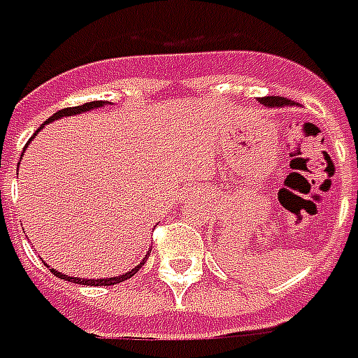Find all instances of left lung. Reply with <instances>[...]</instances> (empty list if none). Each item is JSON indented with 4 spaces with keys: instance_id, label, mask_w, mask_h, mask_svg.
Returning <instances> with one entry per match:
<instances>
[{
    "instance_id": "obj_1",
    "label": "left lung",
    "mask_w": 358,
    "mask_h": 358,
    "mask_svg": "<svg viewBox=\"0 0 358 358\" xmlns=\"http://www.w3.org/2000/svg\"><path fill=\"white\" fill-rule=\"evenodd\" d=\"M259 102L267 108H277V106H289L291 104V101L285 99V96H264Z\"/></svg>"
}]
</instances>
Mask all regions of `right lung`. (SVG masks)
I'll return each instance as SVG.
<instances>
[{"label":"right lung","instance_id":"add662e5","mask_svg":"<svg viewBox=\"0 0 358 358\" xmlns=\"http://www.w3.org/2000/svg\"><path fill=\"white\" fill-rule=\"evenodd\" d=\"M104 104H106L104 101H94V102H85V104H81V106H71V108L59 110V112H56L54 116H50L48 122H44V124H42V127L46 126V124H50V122H54V120L64 118V116H75V114L89 112V110H92V108H101V106H104ZM42 127H40V129H42ZM34 136H36V134H34ZM149 254H151V252H147V256H149ZM143 264H145V259L141 262V264H139V266L134 267L131 271H127V273H124V275H118V277H108V279H79V277H67V275L59 273V271H56V269H50V271L56 275V277H59V279H66V281H71V283L89 285V287H108V285L122 283V281H126V279H129V277H134V275H136L137 271L141 269V266H143Z\"/></svg>","mask_w":358,"mask_h":358}]
</instances>
